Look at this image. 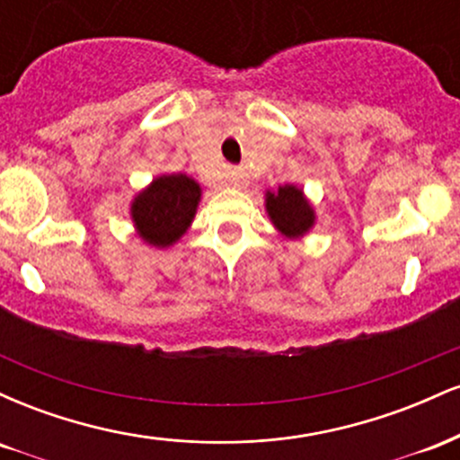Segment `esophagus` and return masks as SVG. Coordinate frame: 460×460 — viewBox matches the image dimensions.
<instances>
[{
  "label": "esophagus",
  "instance_id": "1",
  "mask_svg": "<svg viewBox=\"0 0 460 460\" xmlns=\"http://www.w3.org/2000/svg\"><path fill=\"white\" fill-rule=\"evenodd\" d=\"M244 181H246V177H244V171H242V168H231L225 177V186L234 188V190L244 186Z\"/></svg>",
  "mask_w": 460,
  "mask_h": 460
}]
</instances>
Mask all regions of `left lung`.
<instances>
[{"instance_id":"1","label":"left lung","mask_w":460,"mask_h":460,"mask_svg":"<svg viewBox=\"0 0 460 460\" xmlns=\"http://www.w3.org/2000/svg\"><path fill=\"white\" fill-rule=\"evenodd\" d=\"M263 197V208L272 226L288 240H300L315 226V208L303 188L285 183L277 190H266Z\"/></svg>"}]
</instances>
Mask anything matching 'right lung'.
I'll return each instance as SVG.
<instances>
[{
	"label": "right lung",
	"mask_w": 460,
	"mask_h": 460,
	"mask_svg": "<svg viewBox=\"0 0 460 460\" xmlns=\"http://www.w3.org/2000/svg\"><path fill=\"white\" fill-rule=\"evenodd\" d=\"M203 188L186 172H162L134 194L129 218L146 246L171 248L192 226Z\"/></svg>",
	"instance_id": "1"
}]
</instances>
